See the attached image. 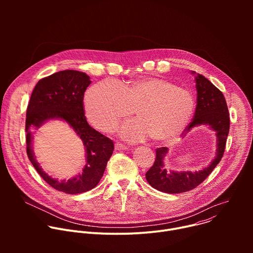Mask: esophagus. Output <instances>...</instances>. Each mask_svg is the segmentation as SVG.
<instances>
[{
	"mask_svg": "<svg viewBox=\"0 0 253 253\" xmlns=\"http://www.w3.org/2000/svg\"><path fill=\"white\" fill-rule=\"evenodd\" d=\"M115 149L121 151V150H126V149H128V147H127L126 145H124V144H122V143H120V142H117V143L115 144Z\"/></svg>",
	"mask_w": 253,
	"mask_h": 253,
	"instance_id": "esophagus-1",
	"label": "esophagus"
}]
</instances>
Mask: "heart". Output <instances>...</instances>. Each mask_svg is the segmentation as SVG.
<instances>
[{
  "instance_id": "1",
  "label": "heart",
  "mask_w": 253,
  "mask_h": 253,
  "mask_svg": "<svg viewBox=\"0 0 253 253\" xmlns=\"http://www.w3.org/2000/svg\"><path fill=\"white\" fill-rule=\"evenodd\" d=\"M193 95L186 89L155 77H144L121 85L103 81L85 96L86 113L100 130L113 131L121 119L133 113L137 119L126 122L121 135L130 141L148 136L165 141L181 132L194 112Z\"/></svg>"
}]
</instances>
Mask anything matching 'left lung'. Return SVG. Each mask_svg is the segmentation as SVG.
Instances as JSON below:
<instances>
[{
	"label": "left lung",
	"mask_w": 253,
	"mask_h": 253,
	"mask_svg": "<svg viewBox=\"0 0 253 253\" xmlns=\"http://www.w3.org/2000/svg\"><path fill=\"white\" fill-rule=\"evenodd\" d=\"M197 105L192 122L184 131V136L194 127L207 125L215 132L216 154L207 167L201 170L191 171H168L164 166V159L168 153L167 147L156 149V159L153 166L146 172V180L155 189L165 193H183L194 189L213 171L224 153L226 139L229 132V113L222 92L216 88L207 78L194 71Z\"/></svg>",
	"instance_id": "1"
}]
</instances>
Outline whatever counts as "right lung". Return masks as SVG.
Here are the masks:
<instances>
[{"mask_svg":"<svg viewBox=\"0 0 253 253\" xmlns=\"http://www.w3.org/2000/svg\"><path fill=\"white\" fill-rule=\"evenodd\" d=\"M90 77L80 71L64 70L41 79L35 86L27 108L26 141L28 157L45 181L56 190L78 194L93 189L102 178L114 144L111 139L92 128L85 117L83 99ZM65 121L84 141L86 165L84 172L61 182L49 176L35 160L32 131L50 120Z\"/></svg>","mask_w":253,"mask_h":253,"instance_id":"add662e5","label":"right lung"}]
</instances>
